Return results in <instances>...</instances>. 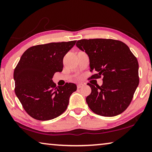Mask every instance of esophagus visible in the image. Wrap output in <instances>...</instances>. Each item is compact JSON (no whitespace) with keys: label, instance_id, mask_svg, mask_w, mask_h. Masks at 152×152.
<instances>
[{"label":"esophagus","instance_id":"esophagus-1","mask_svg":"<svg viewBox=\"0 0 152 152\" xmlns=\"http://www.w3.org/2000/svg\"><path fill=\"white\" fill-rule=\"evenodd\" d=\"M84 86V84H78V85H77V88H82V87H83Z\"/></svg>","mask_w":152,"mask_h":152}]
</instances>
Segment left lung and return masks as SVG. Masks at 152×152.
<instances>
[{
  "mask_svg": "<svg viewBox=\"0 0 152 152\" xmlns=\"http://www.w3.org/2000/svg\"><path fill=\"white\" fill-rule=\"evenodd\" d=\"M76 46L90 59L91 78H102V86L88 83L92 92L86 101L96 114L114 117L122 113L132 102L139 85V64L128 46L112 39H80Z\"/></svg>",
  "mask_w": 152,
  "mask_h": 152,
  "instance_id": "left-lung-1",
  "label": "left lung"
}]
</instances>
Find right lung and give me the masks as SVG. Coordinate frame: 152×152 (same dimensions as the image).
Masks as SVG:
<instances>
[{
    "instance_id": "obj_1",
    "label": "right lung",
    "mask_w": 152,
    "mask_h": 152,
    "mask_svg": "<svg viewBox=\"0 0 152 152\" xmlns=\"http://www.w3.org/2000/svg\"><path fill=\"white\" fill-rule=\"evenodd\" d=\"M76 41L32 46L23 53L14 70L15 92L23 107L33 119L47 121L65 111L75 84L56 87V72L63 70V58Z\"/></svg>"
}]
</instances>
